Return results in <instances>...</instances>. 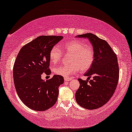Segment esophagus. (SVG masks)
I'll list each match as a JSON object with an SVG mask.
<instances>
[{
    "label": "esophagus",
    "mask_w": 132,
    "mask_h": 132,
    "mask_svg": "<svg viewBox=\"0 0 132 132\" xmlns=\"http://www.w3.org/2000/svg\"><path fill=\"white\" fill-rule=\"evenodd\" d=\"M71 79V77H65L64 78V81H70Z\"/></svg>",
    "instance_id": "obj_1"
}]
</instances>
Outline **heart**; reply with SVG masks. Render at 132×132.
I'll use <instances>...</instances> for the list:
<instances>
[{
    "label": "heart",
    "mask_w": 132,
    "mask_h": 132,
    "mask_svg": "<svg viewBox=\"0 0 132 132\" xmlns=\"http://www.w3.org/2000/svg\"><path fill=\"white\" fill-rule=\"evenodd\" d=\"M64 52L71 54L68 65H60L54 70L56 74L67 77L70 75L77 72L80 70L82 71L88 70L92 65L94 60V51L92 47L86 45L79 40H73L61 46ZM62 52L57 46L52 47L50 52L51 64L55 65L62 59Z\"/></svg>",
    "instance_id": "heart-1"
}]
</instances>
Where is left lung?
<instances>
[{
    "mask_svg": "<svg viewBox=\"0 0 132 132\" xmlns=\"http://www.w3.org/2000/svg\"><path fill=\"white\" fill-rule=\"evenodd\" d=\"M88 38L94 51L92 65L84 74L93 80H78L80 86L76 93L77 102L88 110L100 108L108 102L117 88L119 68L116 54L106 40L88 33L77 36Z\"/></svg>",
    "mask_w": 132,
    "mask_h": 132,
    "instance_id": "1",
    "label": "left lung"
}]
</instances>
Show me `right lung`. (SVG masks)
Returning <instances> with one entry per match:
<instances>
[{
	"label": "right lung",
	"instance_id": "obj_1",
	"mask_svg": "<svg viewBox=\"0 0 132 132\" xmlns=\"http://www.w3.org/2000/svg\"><path fill=\"white\" fill-rule=\"evenodd\" d=\"M62 38V36H39L24 45L18 54L13 69L15 89L23 104L32 110H46L57 101L63 77L54 75L44 81L41 75L51 73L50 52Z\"/></svg>",
	"mask_w": 132,
	"mask_h": 132
}]
</instances>
